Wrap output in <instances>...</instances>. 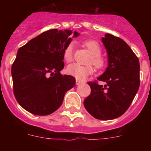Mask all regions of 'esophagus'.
<instances>
[{
  "label": "esophagus",
  "mask_w": 151,
  "mask_h": 151,
  "mask_svg": "<svg viewBox=\"0 0 151 151\" xmlns=\"http://www.w3.org/2000/svg\"><path fill=\"white\" fill-rule=\"evenodd\" d=\"M82 81H80V80L76 79V84L77 85H80V84H82Z\"/></svg>",
  "instance_id": "esophagus-1"
}]
</instances>
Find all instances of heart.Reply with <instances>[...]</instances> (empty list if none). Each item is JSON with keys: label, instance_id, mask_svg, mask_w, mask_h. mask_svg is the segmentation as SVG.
Returning a JSON list of instances; mask_svg holds the SVG:
<instances>
[{"label": "heart", "instance_id": "1", "mask_svg": "<svg viewBox=\"0 0 151 151\" xmlns=\"http://www.w3.org/2000/svg\"><path fill=\"white\" fill-rule=\"evenodd\" d=\"M84 46L91 52V56L89 59V63H92L97 69H101L106 66L104 58L101 55V47L97 41L94 40H87L83 41ZM63 55L65 61L71 62L73 59V44L69 43L63 49ZM66 73L69 76L75 77L77 79H85L88 76L91 74L94 71L93 67L90 65L82 66L78 63L70 64L66 67Z\"/></svg>", "mask_w": 151, "mask_h": 151}]
</instances>
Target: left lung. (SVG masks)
Masks as SVG:
<instances>
[{
    "label": "left lung",
    "mask_w": 151,
    "mask_h": 151,
    "mask_svg": "<svg viewBox=\"0 0 151 151\" xmlns=\"http://www.w3.org/2000/svg\"><path fill=\"white\" fill-rule=\"evenodd\" d=\"M102 42L107 52L108 67L97 80L88 82L91 94L84 106L94 118L109 120L122 116L130 106L140 86V63L120 38L105 34ZM98 81L106 85H99Z\"/></svg>",
    "instance_id": "8db88e82"
}]
</instances>
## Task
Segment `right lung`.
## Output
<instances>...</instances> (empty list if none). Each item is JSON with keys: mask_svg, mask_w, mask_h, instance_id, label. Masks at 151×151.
I'll return each mask as SVG.
<instances>
[{"mask_svg": "<svg viewBox=\"0 0 151 151\" xmlns=\"http://www.w3.org/2000/svg\"><path fill=\"white\" fill-rule=\"evenodd\" d=\"M71 30L50 29L32 38L17 51L11 68L13 91L17 102L29 113L47 116L63 101L75 85L72 76L60 74L64 47L70 43ZM75 32L74 37L78 36Z\"/></svg>", "mask_w": 151, "mask_h": 151, "instance_id": "add662e5", "label": "right lung"}]
</instances>
